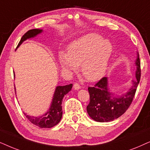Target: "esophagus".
<instances>
[{
    "label": "esophagus",
    "instance_id": "obj_1",
    "mask_svg": "<svg viewBox=\"0 0 150 150\" xmlns=\"http://www.w3.org/2000/svg\"><path fill=\"white\" fill-rule=\"evenodd\" d=\"M73 87H74V89L77 90V91H78L79 89L81 88V86L79 85V83H74Z\"/></svg>",
    "mask_w": 150,
    "mask_h": 150
}]
</instances>
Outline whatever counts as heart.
Segmentation results:
<instances>
[{"label": "heart", "instance_id": "b5f03b06", "mask_svg": "<svg viewBox=\"0 0 150 150\" xmlns=\"http://www.w3.org/2000/svg\"><path fill=\"white\" fill-rule=\"evenodd\" d=\"M112 53V45L101 35L91 33L74 41L67 53H59L58 58L63 72L71 74L80 65L83 77L91 81L101 78L106 71Z\"/></svg>", "mask_w": 150, "mask_h": 150}]
</instances>
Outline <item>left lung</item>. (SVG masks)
I'll return each mask as SVG.
<instances>
[{
  "label": "left lung",
  "mask_w": 150,
  "mask_h": 150,
  "mask_svg": "<svg viewBox=\"0 0 150 150\" xmlns=\"http://www.w3.org/2000/svg\"><path fill=\"white\" fill-rule=\"evenodd\" d=\"M135 64L137 66V80L133 81L132 87L122 95L115 97V94L110 92L107 77L101 78L94 86L88 87L90 102L86 110L93 120L98 122L113 121L121 117L128 109L141 79V62L138 53Z\"/></svg>",
  "instance_id": "left-lung-1"
}]
</instances>
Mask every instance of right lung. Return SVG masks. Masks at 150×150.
I'll use <instances>...</instances> for the list:
<instances>
[{"label":"right lung","mask_w":150,"mask_h":150,"mask_svg":"<svg viewBox=\"0 0 150 150\" xmlns=\"http://www.w3.org/2000/svg\"><path fill=\"white\" fill-rule=\"evenodd\" d=\"M42 32V30L38 29L29 30L22 37L17 46V48L26 40L36 36ZM72 87H73L72 83L63 86H59L56 87L53 98L52 99L51 106L45 115L40 117H31V116L27 115V114L25 112H24V115L29 119L30 122L41 128H50V127L55 126L60 121L62 117V99L64 95L71 91Z\"/></svg>","instance_id":"obj_1"}]
</instances>
